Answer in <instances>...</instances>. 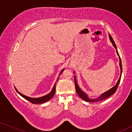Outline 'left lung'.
<instances>
[{
	"label": "left lung",
	"instance_id": "obj_1",
	"mask_svg": "<svg viewBox=\"0 0 132 132\" xmlns=\"http://www.w3.org/2000/svg\"><path fill=\"white\" fill-rule=\"evenodd\" d=\"M109 37L110 41H111L112 44L113 46L114 47L115 49H116V52H117V55L119 56V53H118V51H117L116 44H115V43L114 42V41H113L112 37H111V35H110V34H109ZM119 60H120V70H121V74H120V78H119L118 82H117L116 85H115L113 86V87L111 88V89L108 90V91H106L105 93H102V94L99 95V96L98 97H97V98H89V97H88V95H87V94L84 93V92L80 89V87H79L78 84H77V83L76 77V76H75V84L76 91L77 94L79 95V96L81 98L83 99V100H84V101H85V102H99V101L104 100V99L108 98V97H109L110 96H111L113 94H114L115 92H116L117 88H118V85L120 82L121 77V75H122V64H121V60L120 56H119ZM73 73H74V74H75V72H73Z\"/></svg>",
	"mask_w": 132,
	"mask_h": 132
}]
</instances>
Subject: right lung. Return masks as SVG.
Segmentation results:
<instances>
[{
	"label": "right lung",
	"mask_w": 132,
	"mask_h": 132,
	"mask_svg": "<svg viewBox=\"0 0 132 132\" xmlns=\"http://www.w3.org/2000/svg\"><path fill=\"white\" fill-rule=\"evenodd\" d=\"M64 69H65V68L62 69V71H61V73L59 75V76L61 75V74L62 73L63 71H64ZM59 77H58V78L57 79H57H59ZM15 89L16 90V91H17L18 93V94H19L20 95L21 97H23V98L26 99V100L29 101V102H31L32 103H33V104H40V103H43L47 102V101H48L49 100H50L51 98H53L54 95H55V91H56V83H55V84L54 85L53 87V88H52V91H50V93H48V94L44 95V96H43V97H38V98H32V97H29L28 96H26V95H23L21 93H20V92L18 91V90L17 89V88H16L15 87Z\"/></svg>",
	"instance_id": "1"
}]
</instances>
